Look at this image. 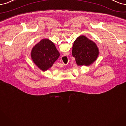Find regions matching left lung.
Masks as SVG:
<instances>
[{"label": "left lung", "instance_id": "obj_1", "mask_svg": "<svg viewBox=\"0 0 126 126\" xmlns=\"http://www.w3.org/2000/svg\"><path fill=\"white\" fill-rule=\"evenodd\" d=\"M72 48V55L79 66H90L99 55L96 43L84 35H80L75 40Z\"/></svg>", "mask_w": 126, "mask_h": 126}]
</instances>
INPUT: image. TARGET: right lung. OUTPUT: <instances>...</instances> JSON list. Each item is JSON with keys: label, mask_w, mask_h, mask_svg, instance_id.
I'll return each instance as SVG.
<instances>
[{"label": "right lung", "mask_w": 126, "mask_h": 126, "mask_svg": "<svg viewBox=\"0 0 126 126\" xmlns=\"http://www.w3.org/2000/svg\"><path fill=\"white\" fill-rule=\"evenodd\" d=\"M59 56L53 42L47 39L41 40L33 47L31 52L32 61L43 71L51 67Z\"/></svg>", "instance_id": "obj_1"}]
</instances>
